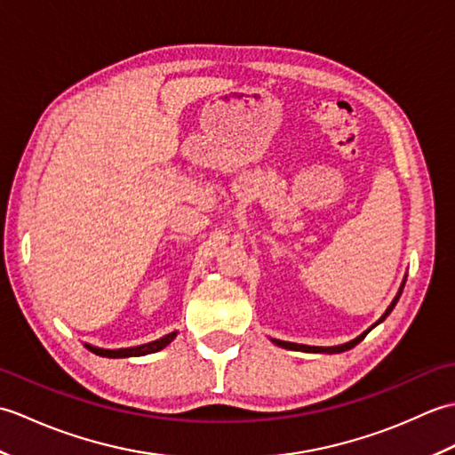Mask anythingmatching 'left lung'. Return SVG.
I'll list each match as a JSON object with an SVG mask.
<instances>
[{"label":"left lung","mask_w":455,"mask_h":455,"mask_svg":"<svg viewBox=\"0 0 455 455\" xmlns=\"http://www.w3.org/2000/svg\"><path fill=\"white\" fill-rule=\"evenodd\" d=\"M404 282H407V279H403V283H401V289H399V293H397V297L393 299V303L387 307V311L383 313V316L379 318V321H377L373 326H377L379 323H383L385 318L389 316V313L393 311L395 308V305H397V301H399V297H401V293H403V287H404ZM373 326H370L367 328L365 332H362L360 336L357 338H354V340H350V342H346V344H342V346H328V347H323V346H307V344H295V342H285V340H275V338H272V342L275 344V346H282V347H287V350H297V352H313V354H340V352H346V350H350V347H354L355 344H360L363 338L367 336V332L371 331Z\"/></svg>","instance_id":"1"}]
</instances>
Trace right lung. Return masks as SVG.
Listing matches in <instances>:
<instances>
[{
    "mask_svg": "<svg viewBox=\"0 0 455 455\" xmlns=\"http://www.w3.org/2000/svg\"><path fill=\"white\" fill-rule=\"evenodd\" d=\"M178 332H170L166 336H162L160 340H154L148 344H142V346H132V347H117V350H108V347H98V346H92V344H85L90 352L103 355V357H139V355H147V354H154V352H160L162 347H166L173 338H176Z\"/></svg>",
    "mask_w": 455,
    "mask_h": 455,
    "instance_id": "1",
    "label": "right lung"
}]
</instances>
